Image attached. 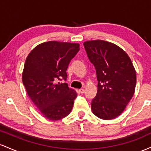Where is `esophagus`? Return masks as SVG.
<instances>
[{
	"label": "esophagus",
	"instance_id": "1",
	"mask_svg": "<svg viewBox=\"0 0 151 151\" xmlns=\"http://www.w3.org/2000/svg\"><path fill=\"white\" fill-rule=\"evenodd\" d=\"M79 91H80V93H84L85 90H84V89H79Z\"/></svg>",
	"mask_w": 151,
	"mask_h": 151
}]
</instances>
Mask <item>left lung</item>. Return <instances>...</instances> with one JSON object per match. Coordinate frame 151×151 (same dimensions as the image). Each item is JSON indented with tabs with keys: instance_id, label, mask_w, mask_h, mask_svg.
<instances>
[{
	"instance_id": "8db88e82",
	"label": "left lung",
	"mask_w": 151,
	"mask_h": 151,
	"mask_svg": "<svg viewBox=\"0 0 151 151\" xmlns=\"http://www.w3.org/2000/svg\"><path fill=\"white\" fill-rule=\"evenodd\" d=\"M90 62L96 69V96L91 101L95 116L104 120L119 116L135 92L136 72L124 50L101 40L84 42Z\"/></svg>"
}]
</instances>
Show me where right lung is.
I'll return each mask as SVG.
<instances>
[{"instance_id":"right-lung-1","label":"right lung","mask_w":151,"mask_h":151,"mask_svg":"<svg viewBox=\"0 0 151 151\" xmlns=\"http://www.w3.org/2000/svg\"><path fill=\"white\" fill-rule=\"evenodd\" d=\"M79 50L78 43L49 41L38 45L26 58L22 78L26 91L44 117L58 121L72 111L77 93L69 88V64Z\"/></svg>"}]
</instances>
